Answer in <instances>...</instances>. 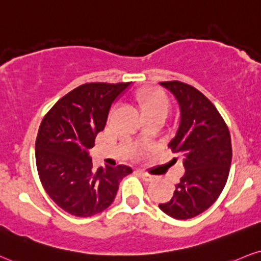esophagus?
Returning <instances> with one entry per match:
<instances>
[{
	"instance_id": "esophagus-1",
	"label": "esophagus",
	"mask_w": 261,
	"mask_h": 261,
	"mask_svg": "<svg viewBox=\"0 0 261 261\" xmlns=\"http://www.w3.org/2000/svg\"><path fill=\"white\" fill-rule=\"evenodd\" d=\"M140 175L142 176L143 180L147 182H152L155 180V176H153V175H150V174H147V172H144V171H140Z\"/></svg>"
}]
</instances>
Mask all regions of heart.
Here are the masks:
<instances>
[{
	"label": "heart",
	"mask_w": 261,
	"mask_h": 261,
	"mask_svg": "<svg viewBox=\"0 0 261 261\" xmlns=\"http://www.w3.org/2000/svg\"><path fill=\"white\" fill-rule=\"evenodd\" d=\"M136 99L144 117H148V115H165L166 117L170 108L168 97L158 90L140 91Z\"/></svg>",
	"instance_id": "b5f03b06"
}]
</instances>
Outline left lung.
Here are the masks:
<instances>
[{
    "label": "left lung",
    "instance_id": "obj_1",
    "mask_svg": "<svg viewBox=\"0 0 261 261\" xmlns=\"http://www.w3.org/2000/svg\"><path fill=\"white\" fill-rule=\"evenodd\" d=\"M180 106V125L169 147L186 169L172 198L159 204L166 215L187 220L202 214L218 199L227 181L232 159L227 125L200 91L181 81L161 83Z\"/></svg>",
    "mask_w": 261,
    "mask_h": 261
}]
</instances>
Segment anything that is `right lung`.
<instances>
[{
  "label": "right lung",
  "mask_w": 261,
  "mask_h": 261,
  "mask_svg": "<svg viewBox=\"0 0 261 261\" xmlns=\"http://www.w3.org/2000/svg\"><path fill=\"white\" fill-rule=\"evenodd\" d=\"M130 83L84 84L52 107L41 122L35 143L43 188L59 208L89 218L108 208L119 184L133 169L100 166L95 170L89 149L105 130L112 105Z\"/></svg>",
  "instance_id": "obj_1"
}]
</instances>
